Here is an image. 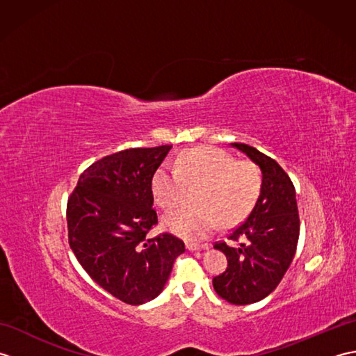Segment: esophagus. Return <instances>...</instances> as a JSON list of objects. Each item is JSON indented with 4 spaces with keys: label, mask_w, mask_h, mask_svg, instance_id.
Here are the masks:
<instances>
[{
    "label": "esophagus",
    "mask_w": 356,
    "mask_h": 356,
    "mask_svg": "<svg viewBox=\"0 0 356 356\" xmlns=\"http://www.w3.org/2000/svg\"><path fill=\"white\" fill-rule=\"evenodd\" d=\"M188 251H202V249H208V245H195V243H186Z\"/></svg>",
    "instance_id": "34e87169"
}]
</instances>
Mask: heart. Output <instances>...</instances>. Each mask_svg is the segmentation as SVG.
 <instances>
[{"instance_id":"heart-1","label":"heart","mask_w":356,"mask_h":356,"mask_svg":"<svg viewBox=\"0 0 356 356\" xmlns=\"http://www.w3.org/2000/svg\"><path fill=\"white\" fill-rule=\"evenodd\" d=\"M188 186L203 188L200 208H180L163 226L188 241H202L220 228L243 222L261 193V174L254 163L237 162L218 148H194L177 159L176 168L156 171L151 190L156 203L172 209L184 202Z\"/></svg>"}]
</instances>
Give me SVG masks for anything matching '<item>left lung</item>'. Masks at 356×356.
<instances>
[{"instance_id":"obj_1","label":"left lung","mask_w":356,"mask_h":356,"mask_svg":"<svg viewBox=\"0 0 356 356\" xmlns=\"http://www.w3.org/2000/svg\"><path fill=\"white\" fill-rule=\"evenodd\" d=\"M261 170V193L251 214L216 249L228 259L223 274L213 278L218 297L231 305L257 303L282 282L297 251L300 217L295 188L274 159L246 143H231Z\"/></svg>"}]
</instances>
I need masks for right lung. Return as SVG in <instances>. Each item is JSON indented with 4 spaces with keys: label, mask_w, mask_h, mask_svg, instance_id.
Listing matches in <instances>:
<instances>
[{
    "label": "right lung",
    "mask_w": 356,
    "mask_h": 356,
    "mask_svg": "<svg viewBox=\"0 0 356 356\" xmlns=\"http://www.w3.org/2000/svg\"><path fill=\"white\" fill-rule=\"evenodd\" d=\"M171 145L130 148L81 174L67 202L69 243L87 274L127 305L163 291L185 243L172 234L147 238L157 225L151 182Z\"/></svg>",
    "instance_id": "1"
}]
</instances>
